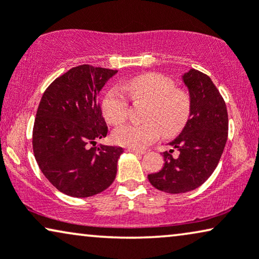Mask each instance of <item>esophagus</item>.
Listing matches in <instances>:
<instances>
[{
	"mask_svg": "<svg viewBox=\"0 0 259 259\" xmlns=\"http://www.w3.org/2000/svg\"><path fill=\"white\" fill-rule=\"evenodd\" d=\"M126 151H127V152H131V153H139V154H144V153H145V151H144V150L132 149V147H127Z\"/></svg>",
	"mask_w": 259,
	"mask_h": 259,
	"instance_id": "1",
	"label": "esophagus"
}]
</instances>
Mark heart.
<instances>
[{
  "instance_id": "1",
  "label": "heart",
  "mask_w": 259,
  "mask_h": 259,
  "mask_svg": "<svg viewBox=\"0 0 259 259\" xmlns=\"http://www.w3.org/2000/svg\"><path fill=\"white\" fill-rule=\"evenodd\" d=\"M122 90L136 103L147 105L144 123L126 125L113 132V140L121 146L143 149L160 134L170 138L187 125L191 113L189 94L177 89L175 82L162 73H145L122 84ZM128 101L119 90H109L102 100V113L107 122L119 126L128 115Z\"/></svg>"
}]
</instances>
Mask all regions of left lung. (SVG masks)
Listing matches in <instances>:
<instances>
[{
    "label": "left lung",
    "mask_w": 259,
    "mask_h": 259,
    "mask_svg": "<svg viewBox=\"0 0 259 259\" xmlns=\"http://www.w3.org/2000/svg\"><path fill=\"white\" fill-rule=\"evenodd\" d=\"M189 90L191 113L182 133L169 143L180 151L164 152L162 170L147 176L158 190L169 194L187 193L199 188L213 174L224 152L228 134L226 103L207 75L191 69L183 75Z\"/></svg>",
    "instance_id": "left-lung-1"
}]
</instances>
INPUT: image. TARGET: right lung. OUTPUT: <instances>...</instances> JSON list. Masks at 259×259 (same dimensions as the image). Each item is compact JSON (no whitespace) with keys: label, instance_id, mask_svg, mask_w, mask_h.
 Returning a JSON list of instances; mask_svg holds the SVG:
<instances>
[{"label":"right lung","instance_id":"add662e5","mask_svg":"<svg viewBox=\"0 0 259 259\" xmlns=\"http://www.w3.org/2000/svg\"><path fill=\"white\" fill-rule=\"evenodd\" d=\"M116 72L75 66L53 80L40 100L33 152L50 183L69 196L96 195L115 180L122 147L95 145L108 132L97 95Z\"/></svg>","mask_w":259,"mask_h":259}]
</instances>
